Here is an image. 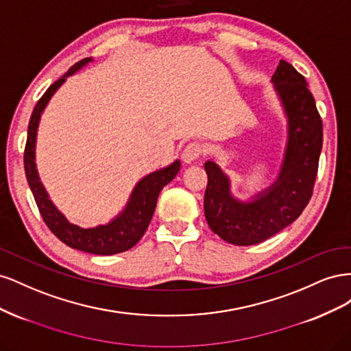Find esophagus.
Masks as SVG:
<instances>
[{"mask_svg": "<svg viewBox=\"0 0 351 351\" xmlns=\"http://www.w3.org/2000/svg\"><path fill=\"white\" fill-rule=\"evenodd\" d=\"M202 145L199 142H190L186 145L184 151H183V159L184 162H192L195 159H197L202 155Z\"/></svg>", "mask_w": 351, "mask_h": 351, "instance_id": "esophagus-1", "label": "esophagus"}]
</instances>
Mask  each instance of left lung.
<instances>
[{
  "instance_id": "left-lung-1",
  "label": "left lung",
  "mask_w": 351,
  "mask_h": 351,
  "mask_svg": "<svg viewBox=\"0 0 351 351\" xmlns=\"http://www.w3.org/2000/svg\"><path fill=\"white\" fill-rule=\"evenodd\" d=\"M274 88L289 121V141L281 171L274 184L252 200L230 193V178L214 162H205L208 186L205 217L210 230L236 246H250L277 234L300 217L313 193L322 149V119L307 82L281 60L272 76Z\"/></svg>"
}]
</instances>
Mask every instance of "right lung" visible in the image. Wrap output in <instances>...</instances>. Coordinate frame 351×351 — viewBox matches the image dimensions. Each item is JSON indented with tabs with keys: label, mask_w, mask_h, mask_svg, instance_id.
<instances>
[{
	"label": "right lung",
	"mask_w": 351,
	"mask_h": 351,
	"mask_svg": "<svg viewBox=\"0 0 351 351\" xmlns=\"http://www.w3.org/2000/svg\"><path fill=\"white\" fill-rule=\"evenodd\" d=\"M90 61L92 57L76 62V64L69 69L64 76H61L57 82L52 83L47 92L42 95V98L36 102L27 127V141L25 147V173L38 209L42 218H44L45 224L52 231V234L64 244H67L69 247L92 254L108 256V254L121 253L132 249L143 237L155 212L158 196L161 193L162 187L171 182L180 171V161H176L171 165L143 177L133 189V193L130 195V199L127 202L121 214L114 218L107 226L82 228L76 224H71L61 214L56 205L49 200L47 190L42 186L38 176L35 164L36 132L40 115L44 112L52 95L57 92V89L66 82L69 76H71V74L76 73L79 69H82Z\"/></svg>",
	"instance_id": "add662e5"
}]
</instances>
